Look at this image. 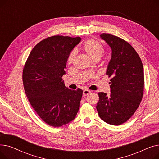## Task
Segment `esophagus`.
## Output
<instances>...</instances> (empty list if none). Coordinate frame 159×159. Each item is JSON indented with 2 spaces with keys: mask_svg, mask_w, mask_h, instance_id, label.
I'll use <instances>...</instances> for the list:
<instances>
[{
  "mask_svg": "<svg viewBox=\"0 0 159 159\" xmlns=\"http://www.w3.org/2000/svg\"><path fill=\"white\" fill-rule=\"evenodd\" d=\"M90 93H91V91L88 89L84 90V91H83V97H86V96L88 95Z\"/></svg>",
  "mask_w": 159,
  "mask_h": 159,
  "instance_id": "1",
  "label": "esophagus"
}]
</instances>
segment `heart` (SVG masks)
<instances>
[{"label": "heart", "instance_id": "b5f03b06", "mask_svg": "<svg viewBox=\"0 0 159 159\" xmlns=\"http://www.w3.org/2000/svg\"><path fill=\"white\" fill-rule=\"evenodd\" d=\"M83 49L89 57L94 60L95 58H101L104 52V48L103 46L98 41L95 39H89L83 46ZM75 56V52L73 51L70 53L68 57V62L71 63Z\"/></svg>", "mask_w": 159, "mask_h": 159}]
</instances>
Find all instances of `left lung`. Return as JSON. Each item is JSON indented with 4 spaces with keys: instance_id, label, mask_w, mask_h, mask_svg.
Instances as JSON below:
<instances>
[{
    "instance_id": "left-lung-1",
    "label": "left lung",
    "mask_w": 159,
    "mask_h": 159,
    "mask_svg": "<svg viewBox=\"0 0 159 159\" xmlns=\"http://www.w3.org/2000/svg\"><path fill=\"white\" fill-rule=\"evenodd\" d=\"M101 38L111 49V58L106 75L111 77V93H98V115L105 122L119 126L135 113L143 97L144 78L141 59L128 42L116 36L102 33Z\"/></svg>"
}]
</instances>
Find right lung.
<instances>
[{"instance_id":"obj_1","label":"right lung","mask_w":159,"mask_h":159,"mask_svg":"<svg viewBox=\"0 0 159 159\" xmlns=\"http://www.w3.org/2000/svg\"><path fill=\"white\" fill-rule=\"evenodd\" d=\"M80 37L55 35L39 43L30 52L22 73L25 93L37 115L51 126L72 121L79 110L82 90L65 86L68 57Z\"/></svg>"}]
</instances>
